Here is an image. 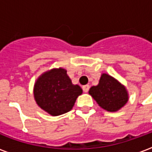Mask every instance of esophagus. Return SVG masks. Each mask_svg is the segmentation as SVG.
Here are the masks:
<instances>
[{"instance_id": "obj_1", "label": "esophagus", "mask_w": 152, "mask_h": 152, "mask_svg": "<svg viewBox=\"0 0 152 152\" xmlns=\"http://www.w3.org/2000/svg\"><path fill=\"white\" fill-rule=\"evenodd\" d=\"M89 86H88V85H86V86H84L82 87L83 91H84L85 93L88 92V91H89Z\"/></svg>"}]
</instances>
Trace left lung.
<instances>
[{"label": "left lung", "mask_w": 152, "mask_h": 152, "mask_svg": "<svg viewBox=\"0 0 152 152\" xmlns=\"http://www.w3.org/2000/svg\"><path fill=\"white\" fill-rule=\"evenodd\" d=\"M89 94L102 108L108 112H116L128 102L124 86L107 74H102L99 85L91 87Z\"/></svg>", "instance_id": "left-lung-1"}]
</instances>
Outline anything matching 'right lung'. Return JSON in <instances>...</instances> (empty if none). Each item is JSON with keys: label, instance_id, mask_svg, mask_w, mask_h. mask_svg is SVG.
<instances>
[{"label": "right lung", "instance_id": "1", "mask_svg": "<svg viewBox=\"0 0 152 152\" xmlns=\"http://www.w3.org/2000/svg\"><path fill=\"white\" fill-rule=\"evenodd\" d=\"M81 94V88L72 85L66 71L63 68L44 73L34 86L37 103L52 115H59L71 111L77 97Z\"/></svg>", "mask_w": 152, "mask_h": 152}]
</instances>
